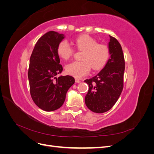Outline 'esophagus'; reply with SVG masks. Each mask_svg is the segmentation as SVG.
I'll return each instance as SVG.
<instances>
[{
    "mask_svg": "<svg viewBox=\"0 0 154 154\" xmlns=\"http://www.w3.org/2000/svg\"><path fill=\"white\" fill-rule=\"evenodd\" d=\"M75 82H76V83H79L81 82V81H80V80H78V79H75Z\"/></svg>",
    "mask_w": 154,
    "mask_h": 154,
    "instance_id": "esophagus-1",
    "label": "esophagus"
}]
</instances>
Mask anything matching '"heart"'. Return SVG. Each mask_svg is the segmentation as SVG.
<instances>
[{"label": "heart", "instance_id": "obj_1", "mask_svg": "<svg viewBox=\"0 0 154 154\" xmlns=\"http://www.w3.org/2000/svg\"><path fill=\"white\" fill-rule=\"evenodd\" d=\"M76 49L83 51L81 57L82 61L72 62L66 67L68 74L77 78L86 76L93 71H98L103 68L110 57V49L104 44H97L92 37L83 35L73 41ZM74 49L67 41L62 40L58 44L57 53L62 58L67 60L74 54Z\"/></svg>", "mask_w": 154, "mask_h": 154}]
</instances>
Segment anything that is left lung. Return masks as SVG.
I'll return each instance as SVG.
<instances>
[{
	"label": "left lung",
	"mask_w": 154,
	"mask_h": 154,
	"mask_svg": "<svg viewBox=\"0 0 154 154\" xmlns=\"http://www.w3.org/2000/svg\"><path fill=\"white\" fill-rule=\"evenodd\" d=\"M110 58L104 68L92 78L85 80L88 91L85 102L88 109L96 113L109 110L118 101L123 88L125 58L122 48L114 37L110 36Z\"/></svg>",
	"instance_id": "obj_1"
}]
</instances>
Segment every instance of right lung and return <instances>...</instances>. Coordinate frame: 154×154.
I'll list each match as a JSON object with an SVG mask.
<instances>
[{
    "label": "right lung",
    "mask_w": 154,
    "mask_h": 154,
    "mask_svg": "<svg viewBox=\"0 0 154 154\" xmlns=\"http://www.w3.org/2000/svg\"><path fill=\"white\" fill-rule=\"evenodd\" d=\"M64 35L49 31L37 41L30 57L28 79L30 94L40 109L50 112L63 104L67 92L75 82L71 76L56 77L63 67L57 53Z\"/></svg>",
    "instance_id": "add662e5"
}]
</instances>
